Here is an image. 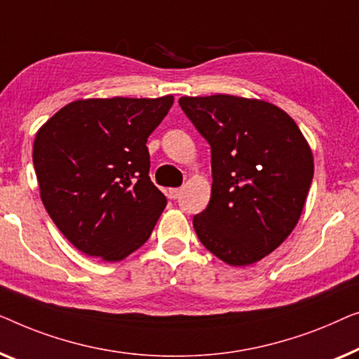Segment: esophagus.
<instances>
[{
  "mask_svg": "<svg viewBox=\"0 0 359 359\" xmlns=\"http://www.w3.org/2000/svg\"><path fill=\"white\" fill-rule=\"evenodd\" d=\"M180 196V189H170L169 190V198L170 200H177Z\"/></svg>",
  "mask_w": 359,
  "mask_h": 359,
  "instance_id": "esophagus-1",
  "label": "esophagus"
}]
</instances>
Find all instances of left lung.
Here are the masks:
<instances>
[{
    "mask_svg": "<svg viewBox=\"0 0 359 359\" xmlns=\"http://www.w3.org/2000/svg\"><path fill=\"white\" fill-rule=\"evenodd\" d=\"M179 105L211 148V198L194 216L196 236L226 264H255L297 224L314 177L309 144L265 100L216 94Z\"/></svg>",
    "mask_w": 359,
    "mask_h": 359,
    "instance_id": "8db88e82",
    "label": "left lung"
}]
</instances>
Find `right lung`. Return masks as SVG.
I'll return each mask as SVG.
<instances>
[{
  "label": "right lung",
  "mask_w": 359,
  "mask_h": 359,
  "mask_svg": "<svg viewBox=\"0 0 359 359\" xmlns=\"http://www.w3.org/2000/svg\"><path fill=\"white\" fill-rule=\"evenodd\" d=\"M172 104V95L76 100L37 131L40 198L83 254L118 262L149 239L168 198L149 179L146 141Z\"/></svg>",
  "instance_id": "obj_1"
}]
</instances>
